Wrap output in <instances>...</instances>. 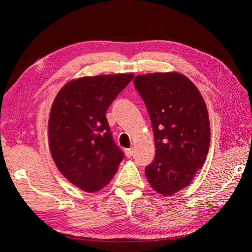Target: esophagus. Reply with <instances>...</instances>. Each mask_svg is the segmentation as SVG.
Segmentation results:
<instances>
[{
  "label": "esophagus",
  "instance_id": "obj_1",
  "mask_svg": "<svg viewBox=\"0 0 252 252\" xmlns=\"http://www.w3.org/2000/svg\"><path fill=\"white\" fill-rule=\"evenodd\" d=\"M125 153H126V156L127 158H131L133 156V154H134V149H133V148H126V149H125Z\"/></svg>",
  "mask_w": 252,
  "mask_h": 252
}]
</instances>
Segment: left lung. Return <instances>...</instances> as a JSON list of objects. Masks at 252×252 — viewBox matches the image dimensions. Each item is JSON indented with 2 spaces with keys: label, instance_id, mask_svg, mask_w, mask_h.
I'll list each match as a JSON object with an SVG mask.
<instances>
[{
  "label": "left lung",
  "instance_id": "1",
  "mask_svg": "<svg viewBox=\"0 0 252 252\" xmlns=\"http://www.w3.org/2000/svg\"><path fill=\"white\" fill-rule=\"evenodd\" d=\"M134 87L152 121L156 155L145 168L159 194L184 189L205 163L210 145V125L201 94L178 72L137 76Z\"/></svg>",
  "mask_w": 252,
  "mask_h": 252
}]
</instances>
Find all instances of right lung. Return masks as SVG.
I'll use <instances>...</instances> for the list:
<instances>
[{"instance_id":"1","label":"right lung","mask_w":252,"mask_h":252,"mask_svg":"<svg viewBox=\"0 0 252 252\" xmlns=\"http://www.w3.org/2000/svg\"><path fill=\"white\" fill-rule=\"evenodd\" d=\"M133 77L125 73L74 80L53 103L49 120L52 157L62 174L85 191L105 187L125 158L112 137L106 112Z\"/></svg>"}]
</instances>
